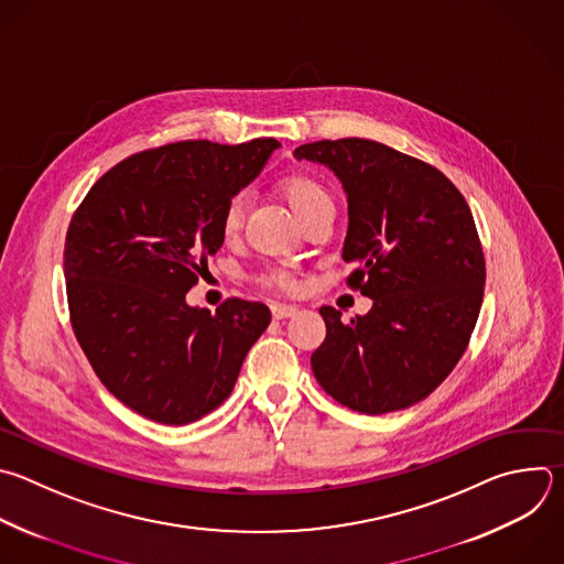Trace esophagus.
Segmentation results:
<instances>
[{
    "mask_svg": "<svg viewBox=\"0 0 564 564\" xmlns=\"http://www.w3.org/2000/svg\"><path fill=\"white\" fill-rule=\"evenodd\" d=\"M270 312H272L274 321H283V318L294 316L299 310L294 305H279V303H274V305H270Z\"/></svg>",
    "mask_w": 564,
    "mask_h": 564,
    "instance_id": "1",
    "label": "esophagus"
}]
</instances>
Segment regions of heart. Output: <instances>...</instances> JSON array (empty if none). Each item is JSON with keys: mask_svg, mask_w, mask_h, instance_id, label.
<instances>
[{"mask_svg": "<svg viewBox=\"0 0 564 564\" xmlns=\"http://www.w3.org/2000/svg\"><path fill=\"white\" fill-rule=\"evenodd\" d=\"M276 187H279V193L283 195V199L290 204V208L296 213V217L303 221V226L307 221H312L314 217H318V215L334 213V197L329 193V187L318 176H314L310 172L285 174L279 181ZM246 217H248V197H246V193H232L221 206V215H219L221 235L226 239H235L241 232ZM254 281L263 290L283 294V296H294L303 288L301 276L292 270H285V268L263 270L261 274L254 276Z\"/></svg>", "mask_w": 564, "mask_h": 564, "instance_id": "heart-1", "label": "heart"}]
</instances>
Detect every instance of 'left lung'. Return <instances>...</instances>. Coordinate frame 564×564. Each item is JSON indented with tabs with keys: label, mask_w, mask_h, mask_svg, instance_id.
<instances>
[{
	"label": "left lung",
	"mask_w": 564,
	"mask_h": 564,
	"mask_svg": "<svg viewBox=\"0 0 564 564\" xmlns=\"http://www.w3.org/2000/svg\"><path fill=\"white\" fill-rule=\"evenodd\" d=\"M294 154L343 181L347 285L373 301L349 323L318 310L327 332L310 358L314 377L360 414L412 408L449 377L478 321L485 254L471 210L438 167L379 141L323 139Z\"/></svg>",
	"instance_id": "left-lung-1"
}]
</instances>
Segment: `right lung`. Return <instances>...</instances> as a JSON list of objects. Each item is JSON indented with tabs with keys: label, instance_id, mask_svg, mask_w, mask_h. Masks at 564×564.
<instances>
[{
	"label": "right lung",
	"instance_id": "right-lung-1",
	"mask_svg": "<svg viewBox=\"0 0 564 564\" xmlns=\"http://www.w3.org/2000/svg\"><path fill=\"white\" fill-rule=\"evenodd\" d=\"M276 139L176 141L112 165L75 210L64 274L73 332L106 390L137 414L187 425L232 392L270 325L263 303L191 307L224 235V202L248 185Z\"/></svg>",
	"mask_w": 564,
	"mask_h": 564
}]
</instances>
